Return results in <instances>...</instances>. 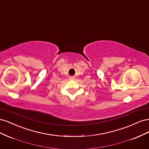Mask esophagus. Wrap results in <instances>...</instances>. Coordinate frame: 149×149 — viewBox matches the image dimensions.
<instances>
[{
  "instance_id": "esophagus-1",
  "label": "esophagus",
  "mask_w": 149,
  "mask_h": 149,
  "mask_svg": "<svg viewBox=\"0 0 149 149\" xmlns=\"http://www.w3.org/2000/svg\"><path fill=\"white\" fill-rule=\"evenodd\" d=\"M70 80H73L74 79V78L73 77H70Z\"/></svg>"
}]
</instances>
